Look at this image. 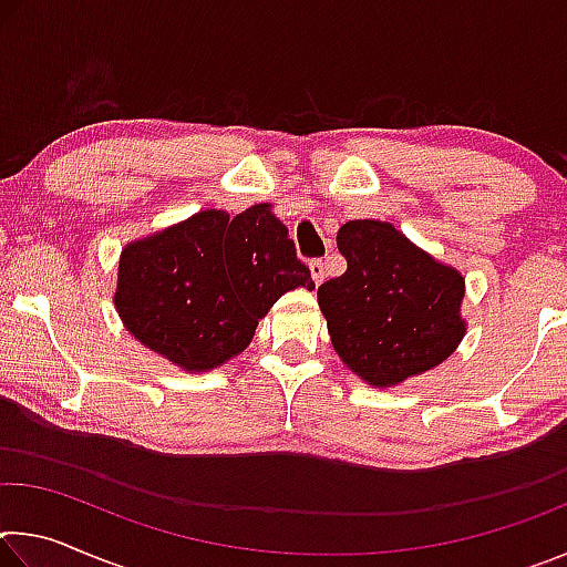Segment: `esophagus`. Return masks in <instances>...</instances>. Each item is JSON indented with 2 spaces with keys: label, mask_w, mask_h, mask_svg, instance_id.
Here are the masks:
<instances>
[{
  "label": "esophagus",
  "mask_w": 567,
  "mask_h": 567,
  "mask_svg": "<svg viewBox=\"0 0 567 567\" xmlns=\"http://www.w3.org/2000/svg\"><path fill=\"white\" fill-rule=\"evenodd\" d=\"M310 275H312V280H315V285H320L324 277H328V262H322V260H310Z\"/></svg>",
  "instance_id": "1"
}]
</instances>
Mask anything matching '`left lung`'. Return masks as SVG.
I'll return each mask as SVG.
<instances>
[{"label": "left lung", "mask_w": 567, "mask_h": 567, "mask_svg": "<svg viewBox=\"0 0 567 567\" xmlns=\"http://www.w3.org/2000/svg\"><path fill=\"white\" fill-rule=\"evenodd\" d=\"M338 249L348 270L318 287V302L352 372L390 388L450 358L465 334L463 275L375 219L344 223Z\"/></svg>", "instance_id": "left-lung-1"}]
</instances>
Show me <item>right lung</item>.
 Listing matches in <instances>:
<instances>
[{"label":"right lung","instance_id":"right-lung-1","mask_svg":"<svg viewBox=\"0 0 567 567\" xmlns=\"http://www.w3.org/2000/svg\"><path fill=\"white\" fill-rule=\"evenodd\" d=\"M295 287L315 290L310 267L270 205L205 209L122 249L114 305L142 344L199 372L243 352Z\"/></svg>","mask_w":567,"mask_h":567}]
</instances>
